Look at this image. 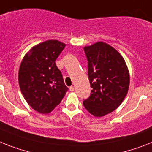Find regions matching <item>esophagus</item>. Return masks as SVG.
<instances>
[{"label": "esophagus", "instance_id": "34e87169", "mask_svg": "<svg viewBox=\"0 0 152 152\" xmlns=\"http://www.w3.org/2000/svg\"><path fill=\"white\" fill-rule=\"evenodd\" d=\"M74 89H75V88H74L73 86H70V87H69V90H70V91H73Z\"/></svg>", "mask_w": 152, "mask_h": 152}]
</instances>
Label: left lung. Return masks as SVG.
<instances>
[{"label": "left lung", "instance_id": "8db88e82", "mask_svg": "<svg viewBox=\"0 0 152 152\" xmlns=\"http://www.w3.org/2000/svg\"><path fill=\"white\" fill-rule=\"evenodd\" d=\"M84 52L92 90L83 104L92 115L103 117L117 109L125 98L129 72L123 57L107 43L99 42L84 47Z\"/></svg>", "mask_w": 152, "mask_h": 152}]
</instances>
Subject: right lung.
Masks as SVG:
<instances>
[{
  "label": "right lung",
  "instance_id": "add662e5",
  "mask_svg": "<svg viewBox=\"0 0 152 152\" xmlns=\"http://www.w3.org/2000/svg\"><path fill=\"white\" fill-rule=\"evenodd\" d=\"M66 45L48 40L37 45L25 56L18 73L19 86L27 103L41 113H48L68 91L56 60Z\"/></svg>",
  "mask_w": 152,
  "mask_h": 152
}]
</instances>
